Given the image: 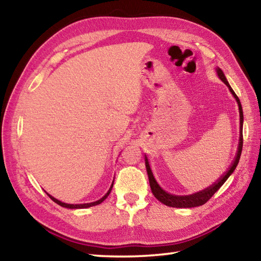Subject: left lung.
<instances>
[{
  "label": "left lung",
  "instance_id": "1",
  "mask_svg": "<svg viewBox=\"0 0 261 261\" xmlns=\"http://www.w3.org/2000/svg\"><path fill=\"white\" fill-rule=\"evenodd\" d=\"M216 73H218V76L220 77V80L222 81L224 84L229 87L230 92L232 93V95L234 96V98L237 99L238 105H239V113H240V138H239V146H238V151H237V156L233 160V163L230 166V168L228 169V171L221 177V178L218 179V181H215L213 185L208 186L207 188H205L203 191H199L197 193H194L192 195H185V196H179V195H173V194H169L166 192L165 190H163L162 187L159 186V184L157 182L156 178L151 171L150 165H149L148 158L147 156H145V162H146V168H147V173H148V178H149V184H150V188L151 192L153 194V196L156 197L159 202H162L163 204L167 205V206H171V207H195V206H201V205L206 203L208 199L212 197L215 192H218L219 188L222 186L225 180L229 178L230 175L233 173L236 167L238 166V163H239V159L241 156V151H242V145H243V136H242V125H243V112H242V107L240 103L239 97L237 96V94L234 93V91L232 90L230 84L226 81L225 76L223 74V71L221 70L220 68H216Z\"/></svg>",
  "mask_w": 261,
  "mask_h": 261
}]
</instances>
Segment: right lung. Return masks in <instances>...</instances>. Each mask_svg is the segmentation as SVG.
<instances>
[{
	"label": "right lung",
	"mask_w": 261,
	"mask_h": 261,
	"mask_svg": "<svg viewBox=\"0 0 261 261\" xmlns=\"http://www.w3.org/2000/svg\"><path fill=\"white\" fill-rule=\"evenodd\" d=\"M112 187H113V184L111 185V187H110V190H109V192L105 194V195L101 198V199H98V201H96V202H93V203H85V204H67V203H63V202H60V201H58L57 198H55V197H53L51 195H49V194L47 193V195L50 197L53 201L55 202V203H57L58 205H60V206H63V207H66V208H87V207H91V206H95V205H98V204H101L105 198H107L109 195H110V193H111V191H112Z\"/></svg>",
	"instance_id": "obj_1"
}]
</instances>
